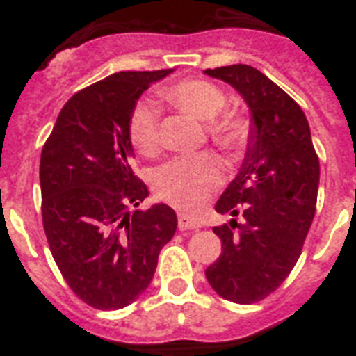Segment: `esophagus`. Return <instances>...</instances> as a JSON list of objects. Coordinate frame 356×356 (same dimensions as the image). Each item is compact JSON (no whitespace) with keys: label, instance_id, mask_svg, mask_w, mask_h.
<instances>
[{"label":"esophagus","instance_id":"esophagus-1","mask_svg":"<svg viewBox=\"0 0 356 356\" xmlns=\"http://www.w3.org/2000/svg\"><path fill=\"white\" fill-rule=\"evenodd\" d=\"M201 227V223L194 218L186 216V214H179V229L181 231H197Z\"/></svg>","mask_w":356,"mask_h":356}]
</instances>
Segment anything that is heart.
<instances>
[{
	"instance_id": "obj_1",
	"label": "heart",
	"mask_w": 356,
	"mask_h": 356,
	"mask_svg": "<svg viewBox=\"0 0 356 356\" xmlns=\"http://www.w3.org/2000/svg\"><path fill=\"white\" fill-rule=\"evenodd\" d=\"M162 97L183 113L209 123L212 140L225 149H240L249 138V120L240 111H221L227 105L225 92L211 81L186 79L162 90ZM129 138L145 156L161 147V113L151 102H140L129 118ZM223 164L214 155L183 156L168 162L155 173L153 188L159 200L181 211H197L222 184Z\"/></svg>"
}]
</instances>
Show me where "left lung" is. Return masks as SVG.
<instances>
[{
    "instance_id": "1",
    "label": "left lung",
    "mask_w": 356,
    "mask_h": 356,
    "mask_svg": "<svg viewBox=\"0 0 356 356\" xmlns=\"http://www.w3.org/2000/svg\"><path fill=\"white\" fill-rule=\"evenodd\" d=\"M205 74L233 86L251 114L245 159L216 203L231 216L212 229L222 254L205 275L218 296L251 305L275 292L298 262L314 220L320 161L301 107L262 72L233 64Z\"/></svg>"
}]
</instances>
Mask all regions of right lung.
Masks as SVG:
<instances>
[{"instance_id": "obj_1", "label": "right lung", "mask_w": 356, "mask_h": 356, "mask_svg": "<svg viewBox=\"0 0 356 356\" xmlns=\"http://www.w3.org/2000/svg\"><path fill=\"white\" fill-rule=\"evenodd\" d=\"M173 70L118 72L70 97L42 147V222L64 281L86 305L118 310L140 298L177 229L172 207L133 173L129 118Z\"/></svg>"}]
</instances>
